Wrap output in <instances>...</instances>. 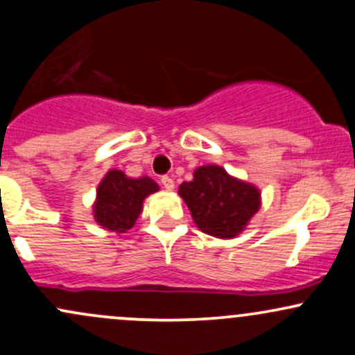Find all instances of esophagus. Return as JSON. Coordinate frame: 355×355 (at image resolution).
Wrapping results in <instances>:
<instances>
[{
  "instance_id": "esophagus-1",
  "label": "esophagus",
  "mask_w": 355,
  "mask_h": 355,
  "mask_svg": "<svg viewBox=\"0 0 355 355\" xmlns=\"http://www.w3.org/2000/svg\"><path fill=\"white\" fill-rule=\"evenodd\" d=\"M162 185L163 187H165L166 190H173V187H175V184H173V178H170V177H162Z\"/></svg>"
}]
</instances>
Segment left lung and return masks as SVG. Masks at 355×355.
<instances>
[{"instance_id":"left-lung-1","label":"left lung","mask_w":355,"mask_h":355,"mask_svg":"<svg viewBox=\"0 0 355 355\" xmlns=\"http://www.w3.org/2000/svg\"><path fill=\"white\" fill-rule=\"evenodd\" d=\"M200 231L211 236L234 238L260 207V192L236 180L218 165L200 166L193 180L178 189Z\"/></svg>"}]
</instances>
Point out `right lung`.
Here are the masks:
<instances>
[{
  "label": "right lung",
  "instance_id": "right-lung-1",
  "mask_svg": "<svg viewBox=\"0 0 355 355\" xmlns=\"http://www.w3.org/2000/svg\"><path fill=\"white\" fill-rule=\"evenodd\" d=\"M158 185L149 177L129 178L124 171L110 170L96 190L95 221L115 233H125L139 218L144 197Z\"/></svg>",
  "mask_w": 355,
  "mask_h": 355
}]
</instances>
